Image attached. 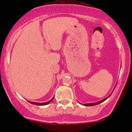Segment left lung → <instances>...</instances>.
<instances>
[{"label": "left lung", "instance_id": "left-lung-1", "mask_svg": "<svg viewBox=\"0 0 132 132\" xmlns=\"http://www.w3.org/2000/svg\"><path fill=\"white\" fill-rule=\"evenodd\" d=\"M112 94V93L111 94H110L109 96L108 97H106V98H105L104 99H103V100H101V101H100V102H97V103H86V104H84V106H95V105H97V104H100V103H102L103 102H104V101H105L106 100H107V99L109 98V97L111 96V95Z\"/></svg>", "mask_w": 132, "mask_h": 132}]
</instances>
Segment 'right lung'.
<instances>
[{
  "label": "right lung",
  "instance_id": "obj_1",
  "mask_svg": "<svg viewBox=\"0 0 132 132\" xmlns=\"http://www.w3.org/2000/svg\"><path fill=\"white\" fill-rule=\"evenodd\" d=\"M53 98H54V97H53V98H52L50 101H48V102H45V103H36V102H30V101H28V102L32 104H35V105H38V106H43V105H46V104H49L51 102L52 100H53Z\"/></svg>",
  "mask_w": 132,
  "mask_h": 132
}]
</instances>
